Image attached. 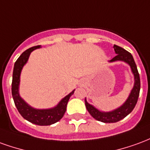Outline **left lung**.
I'll return each mask as SVG.
<instances>
[{
  "instance_id": "1",
  "label": "left lung",
  "mask_w": 150,
  "mask_h": 150,
  "mask_svg": "<svg viewBox=\"0 0 150 150\" xmlns=\"http://www.w3.org/2000/svg\"><path fill=\"white\" fill-rule=\"evenodd\" d=\"M113 48H114L116 55L112 59L109 60L108 62H117V61H122V62L127 63L130 67L131 71L134 77V84H133V87H132L127 100L125 101V103L119 108H117L114 110L109 111V112H103V111L99 110L93 105L89 104L85 98V105H86V108L89 113L91 114V116L96 120L104 123L117 122L128 116L135 108L137 100H138L140 89H141L140 76H139L137 65H136L135 61H134L132 54L124 48L116 46V45H114Z\"/></svg>"
}]
</instances>
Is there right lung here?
Instances as JSON below:
<instances>
[{
	"label": "right lung",
	"instance_id": "right-lung-1",
	"mask_svg": "<svg viewBox=\"0 0 150 150\" xmlns=\"http://www.w3.org/2000/svg\"><path fill=\"white\" fill-rule=\"evenodd\" d=\"M41 47H42L41 46L31 47L22 53L21 56L17 59V61L14 63L13 72L12 96L18 112L24 119L34 125L43 126L50 125L62 119L67 110V105L68 103L69 99L74 94L75 90H73L71 93H69L65 97L62 98L56 106L50 108H44V109L33 108L21 97L19 93V86H20V77H21L22 68L28 62L31 52L34 51V50L38 49Z\"/></svg>",
	"mask_w": 150,
	"mask_h": 150
}]
</instances>
